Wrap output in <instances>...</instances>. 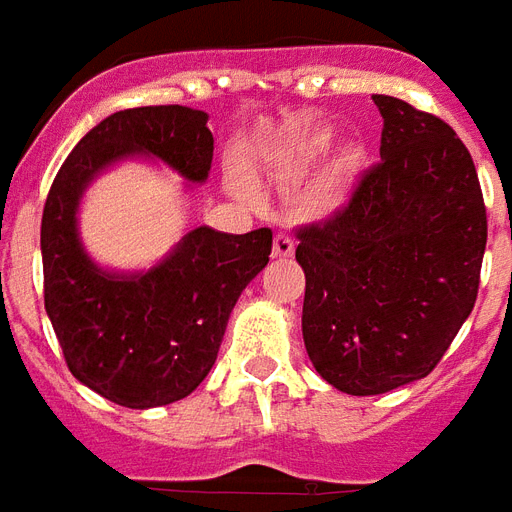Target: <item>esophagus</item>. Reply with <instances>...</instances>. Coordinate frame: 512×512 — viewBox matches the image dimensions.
Returning <instances> with one entry per match:
<instances>
[{"instance_id": "esophagus-1", "label": "esophagus", "mask_w": 512, "mask_h": 512, "mask_svg": "<svg viewBox=\"0 0 512 512\" xmlns=\"http://www.w3.org/2000/svg\"><path fill=\"white\" fill-rule=\"evenodd\" d=\"M295 252V239L290 233H276L273 239V257H290Z\"/></svg>"}]
</instances>
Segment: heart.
<instances>
[{"label":"heart","instance_id":"b5f03b06","mask_svg":"<svg viewBox=\"0 0 512 512\" xmlns=\"http://www.w3.org/2000/svg\"><path fill=\"white\" fill-rule=\"evenodd\" d=\"M333 128L330 126H303L298 131H292L282 142V147L276 150L273 166L276 171L287 179L306 177L308 171L317 166V161L327 152V147L333 144ZM365 158L368 152L362 144H343L341 150L335 152V158L327 166L325 182H322V204L325 206H341L349 195L354 179L360 177V171L365 169ZM230 185L239 195L249 198L252 187L244 177H233Z\"/></svg>","mask_w":512,"mask_h":512}]
</instances>
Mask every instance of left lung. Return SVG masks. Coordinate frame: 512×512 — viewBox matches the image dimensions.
Listing matches in <instances>:
<instances>
[{"instance_id":"8db88e82","label":"left lung","mask_w":512,"mask_h":512,"mask_svg":"<svg viewBox=\"0 0 512 512\" xmlns=\"http://www.w3.org/2000/svg\"><path fill=\"white\" fill-rule=\"evenodd\" d=\"M373 101L381 161L295 249L308 360L357 397L435 370L473 311L486 249L481 182L454 128L395 96Z\"/></svg>"}]
</instances>
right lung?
<instances>
[{
  "label": "right lung",
  "mask_w": 512,
  "mask_h": 512,
  "mask_svg": "<svg viewBox=\"0 0 512 512\" xmlns=\"http://www.w3.org/2000/svg\"><path fill=\"white\" fill-rule=\"evenodd\" d=\"M201 109H120L77 142L42 212L45 311L72 376L123 408L177 403L201 384L220 351L236 300L268 265L273 233L201 225L150 271L96 265L77 233L85 187L112 163L147 155L187 182H206L214 136Z\"/></svg>",
  "instance_id": "1"
}]
</instances>
